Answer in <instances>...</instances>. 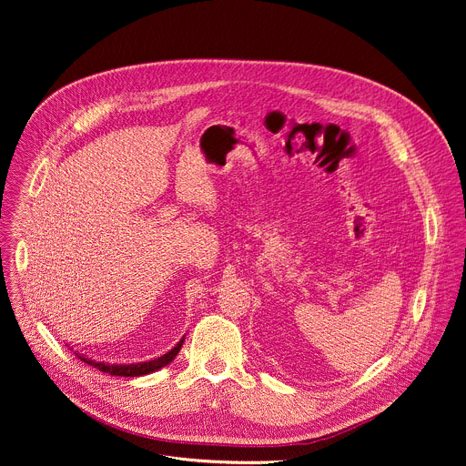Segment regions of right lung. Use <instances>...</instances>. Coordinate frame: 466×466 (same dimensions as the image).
Instances as JSON below:
<instances>
[{
    "instance_id": "right-lung-1",
    "label": "right lung",
    "mask_w": 466,
    "mask_h": 466,
    "mask_svg": "<svg viewBox=\"0 0 466 466\" xmlns=\"http://www.w3.org/2000/svg\"><path fill=\"white\" fill-rule=\"evenodd\" d=\"M182 343H184V338L167 352V354H164V356H160L158 360H151V361H146V363H137V365H114V363H105V361H96V360H90V358H86V356H81L79 352H76V356L81 360V361H85V363H88V365H92V367H96L97 370H101V372H106V374H110V376H125V378H135V376H144V374H151V372H155V370H158V369H162V367H166V365H169L175 358H177V354H178V350H180V347H182Z\"/></svg>"
}]
</instances>
